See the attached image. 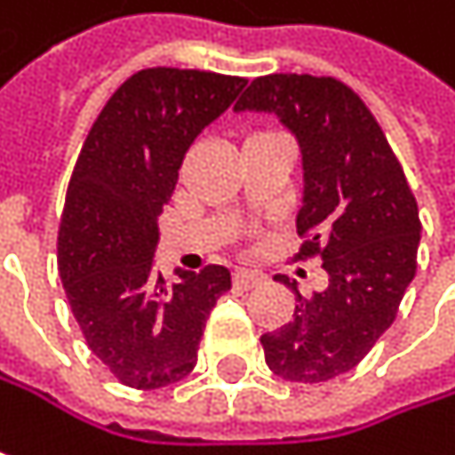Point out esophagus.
<instances>
[{
  "instance_id": "obj_1",
  "label": "esophagus",
  "mask_w": 455,
  "mask_h": 455,
  "mask_svg": "<svg viewBox=\"0 0 455 455\" xmlns=\"http://www.w3.org/2000/svg\"><path fill=\"white\" fill-rule=\"evenodd\" d=\"M263 279H266V276H263L260 271H250V268H236V271H234V284H236V287H244V290L258 287Z\"/></svg>"
}]
</instances>
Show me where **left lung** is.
Here are the masks:
<instances>
[{
  "label": "left lung",
  "instance_id": "obj_1",
  "mask_svg": "<svg viewBox=\"0 0 455 455\" xmlns=\"http://www.w3.org/2000/svg\"><path fill=\"white\" fill-rule=\"evenodd\" d=\"M234 110L274 113L300 144L298 260L321 258L326 287L298 295L292 318L260 337L268 369L287 382H326L363 361L395 321L416 274L419 208L406 173L363 100L337 78L271 73Z\"/></svg>",
  "mask_w": 455,
  "mask_h": 455
}]
</instances>
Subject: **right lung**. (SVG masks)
<instances>
[{"label":"right lung","mask_w":455,"mask_h":455,"mask_svg":"<svg viewBox=\"0 0 455 455\" xmlns=\"http://www.w3.org/2000/svg\"><path fill=\"white\" fill-rule=\"evenodd\" d=\"M247 81L208 70L147 68L118 86L76 160L57 234L60 279L92 353L137 390L184 379L219 298L227 266L179 282L152 268L157 216L197 134Z\"/></svg>","instance_id":"obj_1"}]
</instances>
